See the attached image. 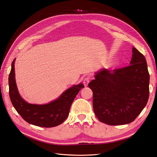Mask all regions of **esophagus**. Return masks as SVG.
Returning a JSON list of instances; mask_svg holds the SVG:
<instances>
[{
    "label": "esophagus",
    "mask_w": 157,
    "mask_h": 157,
    "mask_svg": "<svg viewBox=\"0 0 157 157\" xmlns=\"http://www.w3.org/2000/svg\"><path fill=\"white\" fill-rule=\"evenodd\" d=\"M90 79L89 77H86V78H85L84 79V80H83V84H84V85L85 86H88V83L90 82Z\"/></svg>",
    "instance_id": "esophagus-1"
}]
</instances>
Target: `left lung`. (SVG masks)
<instances>
[{
    "instance_id": "1",
    "label": "left lung",
    "mask_w": 157,
    "mask_h": 157,
    "mask_svg": "<svg viewBox=\"0 0 157 157\" xmlns=\"http://www.w3.org/2000/svg\"><path fill=\"white\" fill-rule=\"evenodd\" d=\"M130 65L109 71L103 69L89 82L96 116L108 125L134 121L149 96V73L145 56L134 47Z\"/></svg>"
}]
</instances>
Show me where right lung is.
I'll list each match as a JSON object with an SVG mask.
<instances>
[{
	"instance_id": "add662e5",
	"label": "right lung",
	"mask_w": 157,
	"mask_h": 157,
	"mask_svg": "<svg viewBox=\"0 0 157 157\" xmlns=\"http://www.w3.org/2000/svg\"><path fill=\"white\" fill-rule=\"evenodd\" d=\"M13 59L8 77L9 95L16 111L31 124L51 128L61 124L67 118L73 101L84 85L80 83L67 89L56 100L44 105L30 104L21 98L17 88L15 80Z\"/></svg>"
}]
</instances>
